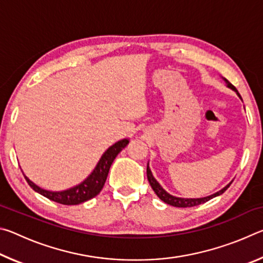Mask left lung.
I'll return each mask as SVG.
<instances>
[{"instance_id": "8db88e82", "label": "left lung", "mask_w": 263, "mask_h": 263, "mask_svg": "<svg viewBox=\"0 0 263 263\" xmlns=\"http://www.w3.org/2000/svg\"><path fill=\"white\" fill-rule=\"evenodd\" d=\"M226 84H228V87L232 89V90H234L235 92H237L238 96L241 99V96H240V94L238 92L237 89H235V87L233 86L232 83H230L228 80L224 79ZM146 173H147V179H148V182L151 186H152V189L154 190V193L157 194L158 197L161 199L162 202L169 204V205L172 206H176V208H191V206H196V205H199V204H203L205 203L208 201H210V199H212L213 197H217V196L221 195L224 191H226V189L229 188V186L231 185V183L232 182H230V183L224 186L221 190L217 191L216 194H212L210 196H206V197H202V198H181V197H175V196H173L171 194H168L166 190H164L161 185L159 184V182L154 179V176L152 175V172H151V169L148 167V163H147V171H146Z\"/></svg>"}]
</instances>
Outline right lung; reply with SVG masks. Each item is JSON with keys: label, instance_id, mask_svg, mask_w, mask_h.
<instances>
[{"label": "right lung", "instance_id": "right-lung-1", "mask_svg": "<svg viewBox=\"0 0 263 263\" xmlns=\"http://www.w3.org/2000/svg\"><path fill=\"white\" fill-rule=\"evenodd\" d=\"M127 144L128 139H122L116 142L112 146H110V147L105 151L104 154L101 157L99 163L96 164V167L94 171H92L91 174L80 184L67 190H45L41 188V186H38L37 184H34L33 182L30 181L25 175L24 177L31 188L34 191H37L38 194L43 195L44 197L51 199L53 202L64 204V205H77V204H81L100 194V191L103 188V185L105 183L106 176H108L109 169L111 167V164H112L114 160L123 148L126 147Z\"/></svg>", "mask_w": 263, "mask_h": 263}]
</instances>
